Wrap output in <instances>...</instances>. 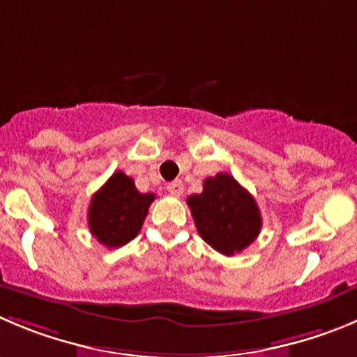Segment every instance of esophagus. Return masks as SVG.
Segmentation results:
<instances>
[{
	"label": "esophagus",
	"instance_id": "1",
	"mask_svg": "<svg viewBox=\"0 0 357 357\" xmlns=\"http://www.w3.org/2000/svg\"><path fill=\"white\" fill-rule=\"evenodd\" d=\"M167 192L171 195H174V197H179V195H183V192H185V186H183V183L179 181V179H176V181L169 183Z\"/></svg>",
	"mask_w": 357,
	"mask_h": 357
}]
</instances>
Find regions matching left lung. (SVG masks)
I'll return each instance as SVG.
<instances>
[{"instance_id": "left-lung-1", "label": "left lung", "mask_w": 357, "mask_h": 357, "mask_svg": "<svg viewBox=\"0 0 357 357\" xmlns=\"http://www.w3.org/2000/svg\"><path fill=\"white\" fill-rule=\"evenodd\" d=\"M186 204L201 238L227 257L243 252L261 232L257 202L227 172L206 178L202 194L190 195Z\"/></svg>"}]
</instances>
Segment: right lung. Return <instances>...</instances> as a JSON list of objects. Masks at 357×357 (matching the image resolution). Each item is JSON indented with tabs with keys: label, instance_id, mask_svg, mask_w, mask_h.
I'll list each match as a JSON object with an SVG mask.
<instances>
[{
	"label": "right lung",
	"instance_id": "1",
	"mask_svg": "<svg viewBox=\"0 0 357 357\" xmlns=\"http://www.w3.org/2000/svg\"><path fill=\"white\" fill-rule=\"evenodd\" d=\"M153 201L155 194H141L130 176L114 172L89 202V231L103 246L119 248L139 234Z\"/></svg>",
	"mask_w": 357,
	"mask_h": 357
}]
</instances>
